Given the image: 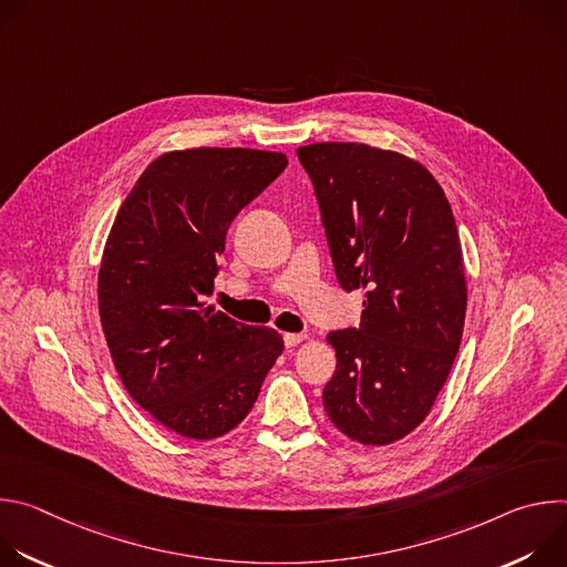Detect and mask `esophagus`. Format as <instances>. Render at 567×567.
Wrapping results in <instances>:
<instances>
[{"instance_id": "esophagus-1", "label": "esophagus", "mask_w": 567, "mask_h": 567, "mask_svg": "<svg viewBox=\"0 0 567 567\" xmlns=\"http://www.w3.org/2000/svg\"><path fill=\"white\" fill-rule=\"evenodd\" d=\"M307 337L305 334H293V332H289V334H282V341H285V346L287 348H296L298 343H302Z\"/></svg>"}]
</instances>
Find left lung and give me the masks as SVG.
Returning <instances> with one entry per match:
<instances>
[{"mask_svg":"<svg viewBox=\"0 0 567 567\" xmlns=\"http://www.w3.org/2000/svg\"><path fill=\"white\" fill-rule=\"evenodd\" d=\"M339 285L365 293L361 326L328 334L337 370L322 390L350 440L392 444L415 431L462 341L466 278L451 204L415 158L365 143L298 147Z\"/></svg>","mask_w":567,"mask_h":567,"instance_id":"1","label":"left lung"}]
</instances>
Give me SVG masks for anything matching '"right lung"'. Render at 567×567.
I'll return each mask as SVG.
<instances>
[{"label":"right lung","instance_id":"1","mask_svg":"<svg viewBox=\"0 0 567 567\" xmlns=\"http://www.w3.org/2000/svg\"><path fill=\"white\" fill-rule=\"evenodd\" d=\"M285 168L282 152H166L116 213L99 271L101 326L132 399L177 435L233 431L282 354L276 330L237 322L206 296L230 221Z\"/></svg>","mask_w":567,"mask_h":567}]
</instances>
